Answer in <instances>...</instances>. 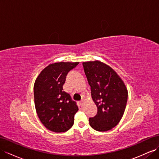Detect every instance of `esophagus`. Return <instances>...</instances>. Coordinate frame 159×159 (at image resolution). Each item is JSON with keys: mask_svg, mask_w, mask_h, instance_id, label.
Segmentation results:
<instances>
[{"mask_svg": "<svg viewBox=\"0 0 159 159\" xmlns=\"http://www.w3.org/2000/svg\"><path fill=\"white\" fill-rule=\"evenodd\" d=\"M84 100H81V101L80 102V106H84Z\"/></svg>", "mask_w": 159, "mask_h": 159, "instance_id": "1", "label": "esophagus"}]
</instances>
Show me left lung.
<instances>
[{"label": "left lung", "instance_id": "obj_1", "mask_svg": "<svg viewBox=\"0 0 159 159\" xmlns=\"http://www.w3.org/2000/svg\"><path fill=\"white\" fill-rule=\"evenodd\" d=\"M93 102L98 108L95 116L89 118L94 130H111L120 121L126 109L128 90L116 72L100 61L83 62Z\"/></svg>", "mask_w": 159, "mask_h": 159}]
</instances>
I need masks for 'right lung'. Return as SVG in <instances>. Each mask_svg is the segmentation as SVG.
I'll return each instance as SVG.
<instances>
[{"label":"right lung","instance_id":"add662e5","mask_svg":"<svg viewBox=\"0 0 159 159\" xmlns=\"http://www.w3.org/2000/svg\"><path fill=\"white\" fill-rule=\"evenodd\" d=\"M79 62L49 64L37 76L34 84V100L38 117L48 130L64 132L74 122L78 110L76 102L63 91L66 75Z\"/></svg>","mask_w":159,"mask_h":159}]
</instances>
